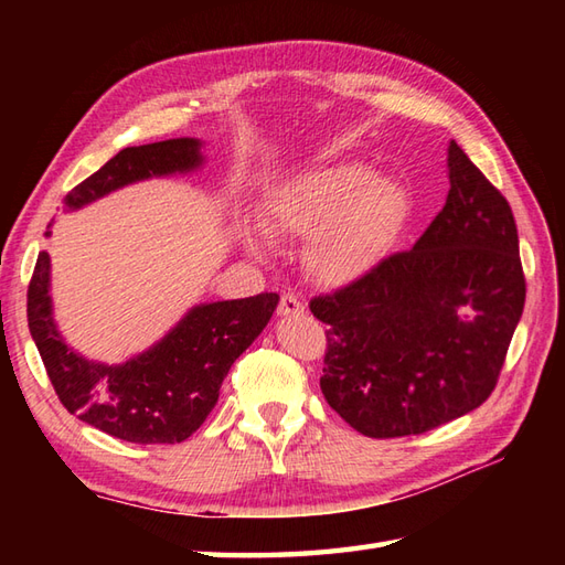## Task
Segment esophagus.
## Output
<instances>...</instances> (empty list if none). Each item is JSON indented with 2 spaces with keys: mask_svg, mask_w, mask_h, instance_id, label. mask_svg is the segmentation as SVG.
Returning a JSON list of instances; mask_svg holds the SVG:
<instances>
[{
  "mask_svg": "<svg viewBox=\"0 0 565 565\" xmlns=\"http://www.w3.org/2000/svg\"><path fill=\"white\" fill-rule=\"evenodd\" d=\"M306 310V303L298 298L296 294H284L281 301H279V308H276V313L289 318V316H303Z\"/></svg>",
  "mask_w": 565,
  "mask_h": 565,
  "instance_id": "esophagus-1",
  "label": "esophagus"
}]
</instances>
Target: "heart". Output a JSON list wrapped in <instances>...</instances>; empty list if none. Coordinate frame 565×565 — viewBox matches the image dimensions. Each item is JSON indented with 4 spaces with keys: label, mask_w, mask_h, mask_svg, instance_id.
<instances>
[{
    "label": "heart",
    "mask_w": 565,
    "mask_h": 565,
    "mask_svg": "<svg viewBox=\"0 0 565 565\" xmlns=\"http://www.w3.org/2000/svg\"><path fill=\"white\" fill-rule=\"evenodd\" d=\"M405 215L398 179L374 174L364 162L318 167L281 186L269 203L274 231L310 239L308 267L332 286L374 269Z\"/></svg>",
    "instance_id": "heart-1"
}]
</instances>
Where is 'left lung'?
<instances>
[{
  "label": "left lung",
  "mask_w": 565,
  "mask_h": 565,
  "mask_svg": "<svg viewBox=\"0 0 565 565\" xmlns=\"http://www.w3.org/2000/svg\"><path fill=\"white\" fill-rule=\"evenodd\" d=\"M449 196L413 249L310 301L330 326L320 388L374 439L447 425L493 393L526 284L508 199L451 140Z\"/></svg>",
  "instance_id": "1"
}]
</instances>
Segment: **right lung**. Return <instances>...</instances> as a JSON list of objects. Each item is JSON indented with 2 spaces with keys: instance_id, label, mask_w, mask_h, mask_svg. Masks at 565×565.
Segmentation results:
<instances>
[{
  "instance_id": "obj_1",
  "label": "right lung",
  "mask_w": 565,
  "mask_h": 565,
  "mask_svg": "<svg viewBox=\"0 0 565 565\" xmlns=\"http://www.w3.org/2000/svg\"><path fill=\"white\" fill-rule=\"evenodd\" d=\"M201 164V140L196 138L124 148L70 191L65 209L77 211L126 184L150 177L186 174ZM45 235H51V225ZM276 303V294L199 303L160 342L128 362H89L65 344L55 326L51 257L43 249L29 284L26 313L47 379L67 413L116 439L174 444L184 441L203 425L218 403L227 371L267 328Z\"/></svg>"
}]
</instances>
